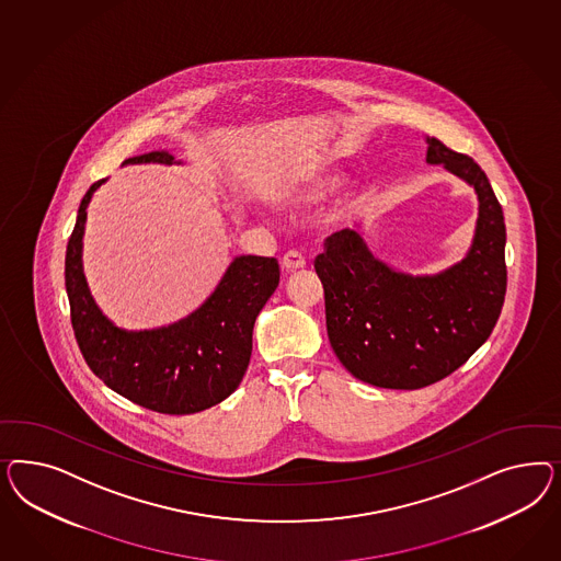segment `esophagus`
I'll return each mask as SVG.
<instances>
[{
    "label": "esophagus",
    "instance_id": "1",
    "mask_svg": "<svg viewBox=\"0 0 561 561\" xmlns=\"http://www.w3.org/2000/svg\"><path fill=\"white\" fill-rule=\"evenodd\" d=\"M306 265V259L300 251H288L286 255L282 256V267L294 272V270H302Z\"/></svg>",
    "mask_w": 561,
    "mask_h": 561
}]
</instances>
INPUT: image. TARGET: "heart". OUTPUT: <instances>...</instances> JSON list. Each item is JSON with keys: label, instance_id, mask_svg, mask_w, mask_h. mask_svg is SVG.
I'll use <instances>...</instances> for the list:
<instances>
[{"label": "heart", "instance_id": "b5f03b06", "mask_svg": "<svg viewBox=\"0 0 561 561\" xmlns=\"http://www.w3.org/2000/svg\"><path fill=\"white\" fill-rule=\"evenodd\" d=\"M327 188H329V181H323V179H319V181L310 183V185H308V187L305 188V195H310V197H317V195H323Z\"/></svg>", "mask_w": 561, "mask_h": 561}]
</instances>
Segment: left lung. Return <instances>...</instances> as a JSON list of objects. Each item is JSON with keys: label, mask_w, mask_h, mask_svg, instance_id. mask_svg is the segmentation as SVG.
<instances>
[{"label": "left lung", "mask_w": 561, "mask_h": 561, "mask_svg": "<svg viewBox=\"0 0 561 561\" xmlns=\"http://www.w3.org/2000/svg\"><path fill=\"white\" fill-rule=\"evenodd\" d=\"M427 144L430 164L476 187L469 255L440 275L411 277L376 261L356 232L340 230L314 259L333 352L356 378L382 389L415 391L455 373L492 335L506 298V224L485 172L436 137Z\"/></svg>", "instance_id": "left-lung-1"}]
</instances>
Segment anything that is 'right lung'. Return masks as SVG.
I'll use <instances>...</instances> for the list:
<instances>
[{
  "label": "right lung",
  "mask_w": 561,
  "mask_h": 561,
  "mask_svg": "<svg viewBox=\"0 0 561 561\" xmlns=\"http://www.w3.org/2000/svg\"><path fill=\"white\" fill-rule=\"evenodd\" d=\"M150 152L125 164H172ZM104 181L85 191L66 251L69 317L78 347L102 382L141 408L188 415L214 408L237 391L253 352L256 314L279 284L275 256H237L220 286L181 323L127 333L94 305L82 272L85 207Z\"/></svg>",
  "instance_id": "1"
}]
</instances>
